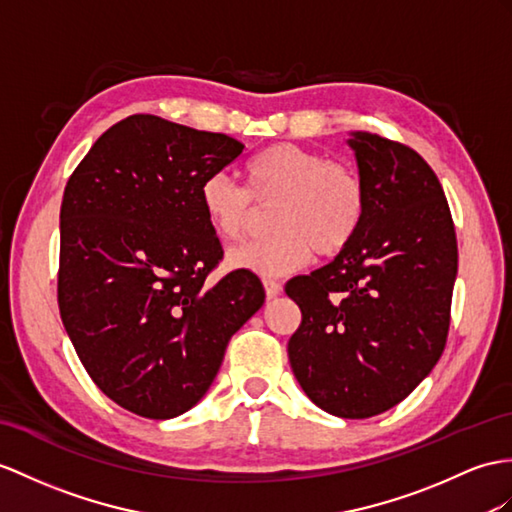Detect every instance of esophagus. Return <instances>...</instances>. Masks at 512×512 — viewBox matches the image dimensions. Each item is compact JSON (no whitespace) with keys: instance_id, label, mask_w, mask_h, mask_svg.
Segmentation results:
<instances>
[{"instance_id":"obj_1","label":"esophagus","mask_w":512,"mask_h":512,"mask_svg":"<svg viewBox=\"0 0 512 512\" xmlns=\"http://www.w3.org/2000/svg\"><path fill=\"white\" fill-rule=\"evenodd\" d=\"M263 284H265V293H267V297H276V295H280V293H282V284H280V282H276V280H265Z\"/></svg>"}]
</instances>
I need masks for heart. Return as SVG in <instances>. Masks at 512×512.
Segmentation results:
<instances>
[{
    "instance_id": "obj_1",
    "label": "heart",
    "mask_w": 512,
    "mask_h": 512,
    "mask_svg": "<svg viewBox=\"0 0 512 512\" xmlns=\"http://www.w3.org/2000/svg\"><path fill=\"white\" fill-rule=\"evenodd\" d=\"M245 186L228 176H210L199 189L208 226L223 241L252 232L260 210L276 206L271 226L278 232L230 254V265L278 278L304 267L310 256L330 258L352 245L367 213V189L345 162L295 143L260 149L243 167Z\"/></svg>"
}]
</instances>
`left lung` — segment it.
I'll return each mask as SVG.
<instances>
[{
	"mask_svg": "<svg viewBox=\"0 0 512 512\" xmlns=\"http://www.w3.org/2000/svg\"><path fill=\"white\" fill-rule=\"evenodd\" d=\"M367 189L352 245L286 282L302 310L289 360L321 410L367 419L400 404L439 363L450 332L458 245L436 173L380 134L347 141Z\"/></svg>",
	"mask_w": 512,
	"mask_h": 512,
	"instance_id": "8db88e82",
	"label": "left lung"
}]
</instances>
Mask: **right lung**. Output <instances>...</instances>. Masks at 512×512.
<instances>
[{
	"label": "right lung",
	"instance_id": "right-lung-1",
	"mask_svg": "<svg viewBox=\"0 0 512 512\" xmlns=\"http://www.w3.org/2000/svg\"><path fill=\"white\" fill-rule=\"evenodd\" d=\"M228 134L156 115L108 128L60 206V319L99 391L147 419L193 408L232 334L265 302L247 269L206 278L223 249L199 189L243 154Z\"/></svg>",
	"mask_w": 512,
	"mask_h": 512
}]
</instances>
